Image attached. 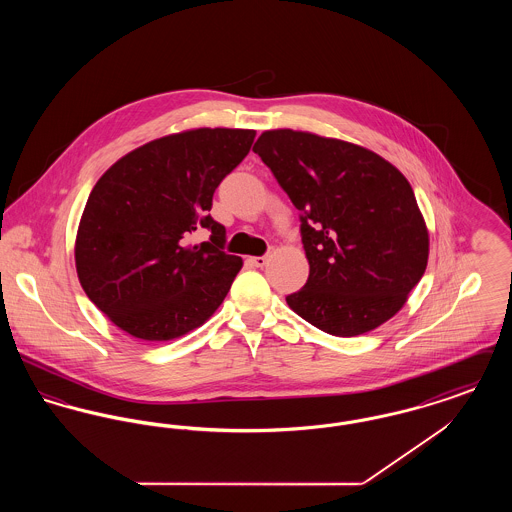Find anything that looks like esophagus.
Masks as SVG:
<instances>
[{
    "instance_id": "34e87169",
    "label": "esophagus",
    "mask_w": 512,
    "mask_h": 512,
    "mask_svg": "<svg viewBox=\"0 0 512 512\" xmlns=\"http://www.w3.org/2000/svg\"><path fill=\"white\" fill-rule=\"evenodd\" d=\"M272 253H274V249H270L267 255H263V257H249V263L253 265V267L263 268L268 263V259L272 257Z\"/></svg>"
}]
</instances>
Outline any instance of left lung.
Returning <instances> with one entry per match:
<instances>
[{
  "instance_id": "obj_1",
  "label": "left lung",
  "mask_w": 512,
  "mask_h": 512,
  "mask_svg": "<svg viewBox=\"0 0 512 512\" xmlns=\"http://www.w3.org/2000/svg\"><path fill=\"white\" fill-rule=\"evenodd\" d=\"M253 151L301 211L309 280L286 297L293 313L353 338L401 311L430 253L409 180L378 153L313 132L267 130Z\"/></svg>"
}]
</instances>
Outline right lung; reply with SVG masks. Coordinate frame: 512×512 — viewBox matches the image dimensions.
<instances>
[{
    "instance_id": "1",
    "label": "right lung",
    "mask_w": 512,
    "mask_h": 512,
    "mask_svg": "<svg viewBox=\"0 0 512 512\" xmlns=\"http://www.w3.org/2000/svg\"><path fill=\"white\" fill-rule=\"evenodd\" d=\"M253 140L244 128L169 134L126 153L96 182L76 232V274L126 334L174 340L219 309L244 263L222 251L226 230L209 211ZM203 227L210 240L192 245Z\"/></svg>"
}]
</instances>
